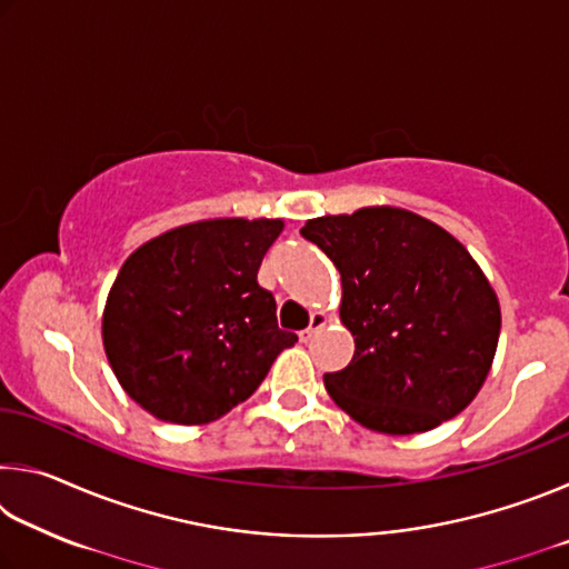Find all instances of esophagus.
<instances>
[{
    "instance_id": "1",
    "label": "esophagus",
    "mask_w": 569,
    "mask_h": 569,
    "mask_svg": "<svg viewBox=\"0 0 569 569\" xmlns=\"http://www.w3.org/2000/svg\"><path fill=\"white\" fill-rule=\"evenodd\" d=\"M326 323H329V316H326L323 311H313V313H311V326H308V329L301 331V341H303V343L311 341L313 336H316V331H321Z\"/></svg>"
}]
</instances>
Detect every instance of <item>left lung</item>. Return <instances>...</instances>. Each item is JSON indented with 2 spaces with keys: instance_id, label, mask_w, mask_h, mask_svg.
I'll use <instances>...</instances> for the list:
<instances>
[{
  "instance_id": "1",
  "label": "left lung",
  "mask_w": 569,
  "mask_h": 569,
  "mask_svg": "<svg viewBox=\"0 0 569 569\" xmlns=\"http://www.w3.org/2000/svg\"><path fill=\"white\" fill-rule=\"evenodd\" d=\"M301 236L341 273V321L356 351L326 373L329 397L366 429L419 435L457 417L485 383L499 326L497 293L469 250L401 208L313 218Z\"/></svg>"
}]
</instances>
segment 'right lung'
Listing matches in <instances>:
<instances>
[{
	"label": "right lung",
	"instance_id": "add662e5",
	"mask_svg": "<svg viewBox=\"0 0 569 569\" xmlns=\"http://www.w3.org/2000/svg\"><path fill=\"white\" fill-rule=\"evenodd\" d=\"M283 220L216 218L172 228L122 263L102 343L132 401L172 423H208L246 401L298 341L258 286Z\"/></svg>",
	"mask_w": 569,
	"mask_h": 569
}]
</instances>
